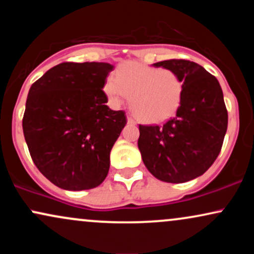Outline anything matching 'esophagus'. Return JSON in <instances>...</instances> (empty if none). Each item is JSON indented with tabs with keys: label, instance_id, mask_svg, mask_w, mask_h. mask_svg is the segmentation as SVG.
<instances>
[{
	"label": "esophagus",
	"instance_id": "1",
	"mask_svg": "<svg viewBox=\"0 0 254 254\" xmlns=\"http://www.w3.org/2000/svg\"><path fill=\"white\" fill-rule=\"evenodd\" d=\"M127 123H129V124H136V121L132 117H130V116H127Z\"/></svg>",
	"mask_w": 254,
	"mask_h": 254
}]
</instances>
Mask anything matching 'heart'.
Segmentation results:
<instances>
[{"mask_svg": "<svg viewBox=\"0 0 254 254\" xmlns=\"http://www.w3.org/2000/svg\"><path fill=\"white\" fill-rule=\"evenodd\" d=\"M104 90L116 105L130 95L131 109L141 122L161 123L179 109L184 80L172 69L125 62L118 66L115 77L105 81Z\"/></svg>", "mask_w": 254, "mask_h": 254, "instance_id": "heart-1", "label": "heart"}]
</instances>
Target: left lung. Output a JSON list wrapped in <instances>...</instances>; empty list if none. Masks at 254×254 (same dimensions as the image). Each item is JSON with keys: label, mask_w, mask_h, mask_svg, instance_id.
Instances as JSON below:
<instances>
[{"label": "left lung", "mask_w": 254, "mask_h": 254, "mask_svg": "<svg viewBox=\"0 0 254 254\" xmlns=\"http://www.w3.org/2000/svg\"><path fill=\"white\" fill-rule=\"evenodd\" d=\"M184 80L177 115L164 125L139 124L138 149L145 167L159 180L185 183L202 176L222 148L228 112L217 78L199 64L168 60L153 64Z\"/></svg>", "instance_id": "left-lung-1"}]
</instances>
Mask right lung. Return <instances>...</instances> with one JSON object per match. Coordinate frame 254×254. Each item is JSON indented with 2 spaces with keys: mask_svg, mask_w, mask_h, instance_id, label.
<instances>
[{
  "mask_svg": "<svg viewBox=\"0 0 254 254\" xmlns=\"http://www.w3.org/2000/svg\"><path fill=\"white\" fill-rule=\"evenodd\" d=\"M113 65L64 62L31 86L22 118L34 165L69 191L94 189L110 170V153L127 124L124 111L107 106L103 90Z\"/></svg>",
  "mask_w": 254,
  "mask_h": 254,
  "instance_id": "obj_1",
  "label": "right lung"
}]
</instances>
